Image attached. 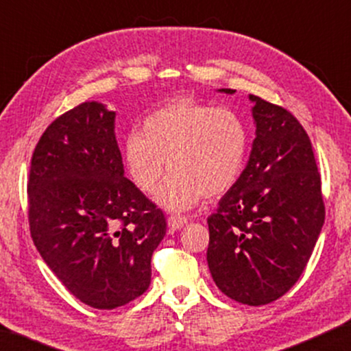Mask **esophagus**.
Instances as JSON below:
<instances>
[{"label":"esophagus","mask_w":351,"mask_h":351,"mask_svg":"<svg viewBox=\"0 0 351 351\" xmlns=\"http://www.w3.org/2000/svg\"><path fill=\"white\" fill-rule=\"evenodd\" d=\"M186 223H189V220H186L185 217H180V215H171V217L167 219V225H169V228L174 230V232L184 228Z\"/></svg>","instance_id":"esophagus-1"}]
</instances>
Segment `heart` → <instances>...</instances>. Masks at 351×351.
I'll return each mask as SVG.
<instances>
[{"mask_svg":"<svg viewBox=\"0 0 351 351\" xmlns=\"http://www.w3.org/2000/svg\"><path fill=\"white\" fill-rule=\"evenodd\" d=\"M249 132L238 113L228 108L172 99L143 118L141 132L129 134L123 148L129 179L142 193H156V203L184 213L208 198L227 193L244 169Z\"/></svg>","mask_w":351,"mask_h":351,"instance_id":"obj_1","label":"heart"}]
</instances>
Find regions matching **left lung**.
<instances>
[{
    "label": "left lung",
    "mask_w": 351,
    "mask_h": 351,
    "mask_svg": "<svg viewBox=\"0 0 351 351\" xmlns=\"http://www.w3.org/2000/svg\"><path fill=\"white\" fill-rule=\"evenodd\" d=\"M249 100L256 138L238 182L208 219V265L225 295L258 306L285 295L304 273L323 228L324 203L302 124L257 95Z\"/></svg>",
    "instance_id": "8db88e82"
}]
</instances>
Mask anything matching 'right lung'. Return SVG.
<instances>
[{
	"mask_svg": "<svg viewBox=\"0 0 351 351\" xmlns=\"http://www.w3.org/2000/svg\"><path fill=\"white\" fill-rule=\"evenodd\" d=\"M28 219L43 261L83 304L113 310L152 281L166 219L128 177L114 112L83 102L52 121L33 152Z\"/></svg>",
	"mask_w": 351,
	"mask_h": 351,
	"instance_id": "right-lung-1",
	"label": "right lung"
}]
</instances>
